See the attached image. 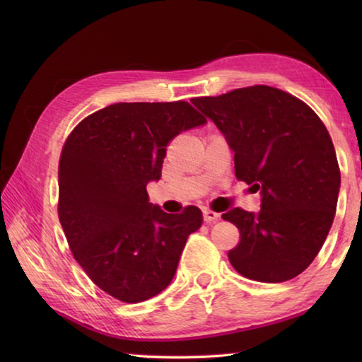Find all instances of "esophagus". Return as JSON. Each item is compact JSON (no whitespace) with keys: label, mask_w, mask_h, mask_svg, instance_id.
Segmentation results:
<instances>
[{"label":"esophagus","mask_w":362,"mask_h":362,"mask_svg":"<svg viewBox=\"0 0 362 362\" xmlns=\"http://www.w3.org/2000/svg\"><path fill=\"white\" fill-rule=\"evenodd\" d=\"M202 217H204V222H206V224H212V222H217V221H219L221 214H217V212L211 211V209H204V211H202Z\"/></svg>","instance_id":"esophagus-1"}]
</instances>
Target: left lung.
I'll list each match as a JSON object with an SVG mask.
<instances>
[{
  "label": "left lung",
  "mask_w": 362,
  "mask_h": 362,
  "mask_svg": "<svg viewBox=\"0 0 362 362\" xmlns=\"http://www.w3.org/2000/svg\"><path fill=\"white\" fill-rule=\"evenodd\" d=\"M192 103L224 133L237 180L262 194L259 214L240 207L222 214L240 232L227 254L232 267L264 284L295 279L323 247L338 204L341 173L325 123L303 100L269 86Z\"/></svg>",
  "instance_id": "8db88e82"
}]
</instances>
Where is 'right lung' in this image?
Instances as JSON below:
<instances>
[{"label":"right lung","instance_id":"obj_1","mask_svg":"<svg viewBox=\"0 0 362 362\" xmlns=\"http://www.w3.org/2000/svg\"><path fill=\"white\" fill-rule=\"evenodd\" d=\"M206 123L191 103H113L83 118L59 160V221L78 262L98 288L138 303L171 284L201 209L166 214L148 202L161 177L166 146Z\"/></svg>","mask_w":362,"mask_h":362}]
</instances>
